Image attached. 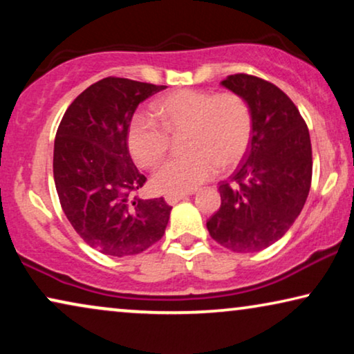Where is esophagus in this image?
I'll return each mask as SVG.
<instances>
[{"label": "esophagus", "mask_w": 354, "mask_h": 354, "mask_svg": "<svg viewBox=\"0 0 354 354\" xmlns=\"http://www.w3.org/2000/svg\"><path fill=\"white\" fill-rule=\"evenodd\" d=\"M188 195H190V193H169V195H166L164 198H166L167 205H176V203H178L180 200H185Z\"/></svg>", "instance_id": "obj_1"}]
</instances>
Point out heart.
Returning a JSON list of instances; mask_svg holds the SVG:
<instances>
[{"label":"heart","instance_id":"b5f03b06","mask_svg":"<svg viewBox=\"0 0 354 354\" xmlns=\"http://www.w3.org/2000/svg\"><path fill=\"white\" fill-rule=\"evenodd\" d=\"M154 114L159 122L138 114L129 124V151L138 166H156L171 148V137L180 133L185 149L154 172V190H195L217 169L229 171L248 153L253 114L243 96L234 91L216 95L206 90H177L154 104Z\"/></svg>","mask_w":354,"mask_h":354}]
</instances>
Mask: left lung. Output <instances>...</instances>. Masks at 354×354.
<instances>
[{
	"mask_svg": "<svg viewBox=\"0 0 354 354\" xmlns=\"http://www.w3.org/2000/svg\"><path fill=\"white\" fill-rule=\"evenodd\" d=\"M253 114V137L239 169L219 185L221 207L206 222L217 243L254 253L282 239L306 203L313 177L308 125L279 86L248 74L229 75Z\"/></svg>",
	"mask_w": 354,
	"mask_h": 354,
	"instance_id": "left-lung-1",
	"label": "left lung"
}]
</instances>
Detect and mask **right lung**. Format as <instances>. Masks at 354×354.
I'll return each mask as SVG.
<instances>
[{
    "label": "right lung",
    "mask_w": 354,
    "mask_h": 354,
    "mask_svg": "<svg viewBox=\"0 0 354 354\" xmlns=\"http://www.w3.org/2000/svg\"><path fill=\"white\" fill-rule=\"evenodd\" d=\"M164 88L106 77L72 101L57 127L53 174L61 207L85 243L103 254H138L166 232L172 206L135 195L147 177L127 145L135 109Z\"/></svg>",
    "instance_id": "obj_1"
}]
</instances>
